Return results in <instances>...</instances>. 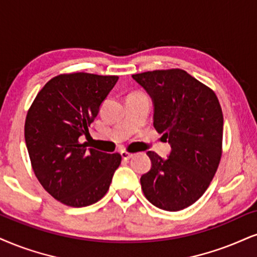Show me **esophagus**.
I'll return each instance as SVG.
<instances>
[{
    "label": "esophagus",
    "instance_id": "34e87169",
    "mask_svg": "<svg viewBox=\"0 0 257 257\" xmlns=\"http://www.w3.org/2000/svg\"><path fill=\"white\" fill-rule=\"evenodd\" d=\"M120 155H121V157L123 158V160H130V158L134 157V154L127 153V151H121V153H120Z\"/></svg>",
    "mask_w": 257,
    "mask_h": 257
}]
</instances>
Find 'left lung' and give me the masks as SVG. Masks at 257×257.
Here are the masks:
<instances>
[{
	"label": "left lung",
	"mask_w": 257,
	"mask_h": 257,
	"mask_svg": "<svg viewBox=\"0 0 257 257\" xmlns=\"http://www.w3.org/2000/svg\"><path fill=\"white\" fill-rule=\"evenodd\" d=\"M154 103V126L172 147L166 160L148 151L145 198L164 211L188 207L204 194L221 157L223 113L216 94L181 69L132 75Z\"/></svg>",
	"instance_id": "left-lung-1"
}]
</instances>
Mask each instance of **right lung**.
<instances>
[{
  "instance_id": "1",
  "label": "right lung",
  "mask_w": 257,
  "mask_h": 257,
  "mask_svg": "<svg viewBox=\"0 0 257 257\" xmlns=\"http://www.w3.org/2000/svg\"><path fill=\"white\" fill-rule=\"evenodd\" d=\"M118 76L75 72L53 77L32 103L25 141L32 168L45 191L71 207L99 201L120 166V154H107L80 143L88 136Z\"/></svg>"
}]
</instances>
